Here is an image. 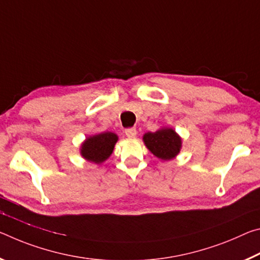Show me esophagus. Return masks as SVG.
I'll list each match as a JSON object with an SVG mask.
<instances>
[{"mask_svg":"<svg viewBox=\"0 0 260 260\" xmlns=\"http://www.w3.org/2000/svg\"><path fill=\"white\" fill-rule=\"evenodd\" d=\"M124 134L126 135V137L135 138L137 136V130H136V127H127V129H125Z\"/></svg>","mask_w":260,"mask_h":260,"instance_id":"34e87169","label":"esophagus"}]
</instances>
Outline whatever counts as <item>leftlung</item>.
Segmentation results:
<instances>
[{"label":"left lung","instance_id":"left-lung-1","mask_svg":"<svg viewBox=\"0 0 260 260\" xmlns=\"http://www.w3.org/2000/svg\"><path fill=\"white\" fill-rule=\"evenodd\" d=\"M143 139L148 150L161 160L175 158L181 150V138L169 127H165L155 133H147L144 135Z\"/></svg>","mask_w":260,"mask_h":260}]
</instances>
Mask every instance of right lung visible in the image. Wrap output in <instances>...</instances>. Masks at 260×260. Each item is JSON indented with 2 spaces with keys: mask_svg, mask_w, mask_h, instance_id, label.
Masks as SVG:
<instances>
[{
  "mask_svg": "<svg viewBox=\"0 0 260 260\" xmlns=\"http://www.w3.org/2000/svg\"><path fill=\"white\" fill-rule=\"evenodd\" d=\"M117 136L113 133H104L88 137L82 145L80 153L85 159L95 164L104 162L113 153Z\"/></svg>",
  "mask_w": 260,
  "mask_h": 260,
  "instance_id": "obj_1",
  "label": "right lung"
}]
</instances>
